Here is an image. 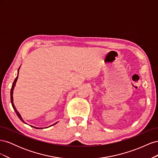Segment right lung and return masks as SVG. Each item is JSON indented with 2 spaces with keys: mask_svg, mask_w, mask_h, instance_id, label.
Returning <instances> with one entry per match:
<instances>
[{
  "mask_svg": "<svg viewBox=\"0 0 158 158\" xmlns=\"http://www.w3.org/2000/svg\"><path fill=\"white\" fill-rule=\"evenodd\" d=\"M20 68L18 69V76H17V77L15 78V80H14V82H13V84H12V88H11V90H10V100H11V103H12V107H13V109H14V111H15V112H16V114H17V116L18 117V118H20V120H21V121H22L23 123H24L25 124H27L26 122H24V121L23 120V118H22V117H21L20 114L19 113V112L17 111V109H16L15 106H14V103H13V91H14V86H15V85H16V82H17L18 77V73H19V70H20ZM56 123H54L53 125H51L50 127H51V126H52V125H55V124H56ZM30 126H31V125H30ZM31 127H33V128H38V129H40V128H38V127H33V126H31ZM48 127H46V128H48Z\"/></svg>",
  "mask_w": 158,
  "mask_h": 158,
  "instance_id": "add662e5",
  "label": "right lung"
}]
</instances>
